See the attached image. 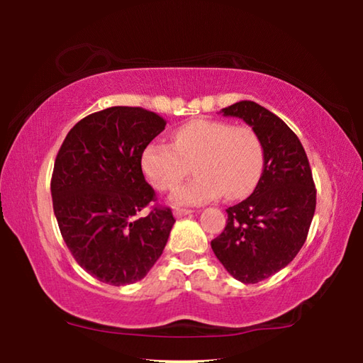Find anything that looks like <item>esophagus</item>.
<instances>
[{"mask_svg":"<svg viewBox=\"0 0 363 363\" xmlns=\"http://www.w3.org/2000/svg\"><path fill=\"white\" fill-rule=\"evenodd\" d=\"M194 211L192 210H184V208H176L174 210V216L176 218H184V216H190Z\"/></svg>","mask_w":363,"mask_h":363,"instance_id":"1","label":"esophagus"}]
</instances>
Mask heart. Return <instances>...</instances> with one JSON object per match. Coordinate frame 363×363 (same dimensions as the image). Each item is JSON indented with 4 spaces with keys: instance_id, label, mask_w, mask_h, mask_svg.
I'll return each mask as SVG.
<instances>
[{
    "instance_id": "heart-1",
    "label": "heart",
    "mask_w": 363,
    "mask_h": 363,
    "mask_svg": "<svg viewBox=\"0 0 363 363\" xmlns=\"http://www.w3.org/2000/svg\"><path fill=\"white\" fill-rule=\"evenodd\" d=\"M264 145L250 126L219 120H192L173 133V145L153 140L143 150L140 168L153 187L168 192L195 164L196 179L177 189L174 205H205L224 194L240 200L253 192L264 169Z\"/></svg>"
}]
</instances>
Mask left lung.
I'll list each match as a JSON object with an SVG mask.
<instances>
[{"instance_id": "left-lung-1", "label": "left lung", "mask_w": 363, "mask_h": 363, "mask_svg": "<svg viewBox=\"0 0 363 363\" xmlns=\"http://www.w3.org/2000/svg\"><path fill=\"white\" fill-rule=\"evenodd\" d=\"M253 128L264 145V169L247 200L227 208V224L211 248L233 279L257 284L299 253L315 211L309 160L296 134L253 101L220 110Z\"/></svg>"}]
</instances>
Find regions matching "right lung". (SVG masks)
<instances>
[{
	"label": "right lung",
	"mask_w": 363,
	"mask_h": 363,
	"mask_svg": "<svg viewBox=\"0 0 363 363\" xmlns=\"http://www.w3.org/2000/svg\"><path fill=\"white\" fill-rule=\"evenodd\" d=\"M164 126L149 110L108 107L79 120L57 153L51 195L60 233L79 266L104 284L144 279L176 223L169 208L138 218L155 196L140 155Z\"/></svg>",
	"instance_id": "1"
}]
</instances>
